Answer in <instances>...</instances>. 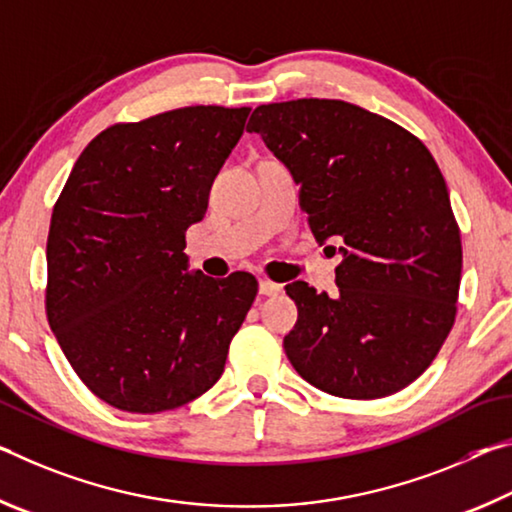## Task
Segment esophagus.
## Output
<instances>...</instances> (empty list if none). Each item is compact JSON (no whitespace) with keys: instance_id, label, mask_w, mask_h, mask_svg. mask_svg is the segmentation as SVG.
<instances>
[{"instance_id":"esophagus-1","label":"esophagus","mask_w":512,"mask_h":512,"mask_svg":"<svg viewBox=\"0 0 512 512\" xmlns=\"http://www.w3.org/2000/svg\"><path fill=\"white\" fill-rule=\"evenodd\" d=\"M279 292H281V286H276V283L267 281V279L258 281V295L261 297H274V295H279Z\"/></svg>"}]
</instances>
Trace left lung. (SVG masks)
<instances>
[{
	"mask_svg": "<svg viewBox=\"0 0 512 512\" xmlns=\"http://www.w3.org/2000/svg\"><path fill=\"white\" fill-rule=\"evenodd\" d=\"M247 131L290 170L315 240L342 245L338 295L286 286L292 367L345 399L406 388L456 317L463 249L438 163L413 133L340 99L263 104Z\"/></svg>",
	"mask_w": 512,
	"mask_h": 512,
	"instance_id": "1",
	"label": "left lung"
}]
</instances>
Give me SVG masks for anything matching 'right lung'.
Listing matches in <instances>:
<instances>
[{
    "mask_svg": "<svg viewBox=\"0 0 512 512\" xmlns=\"http://www.w3.org/2000/svg\"><path fill=\"white\" fill-rule=\"evenodd\" d=\"M249 111L188 106L115 124L72 167L49 224L47 320L108 406L163 413L224 372L258 283L190 272L183 249Z\"/></svg>",
    "mask_w": 512,
    "mask_h": 512,
    "instance_id": "obj_1",
    "label": "right lung"
}]
</instances>
